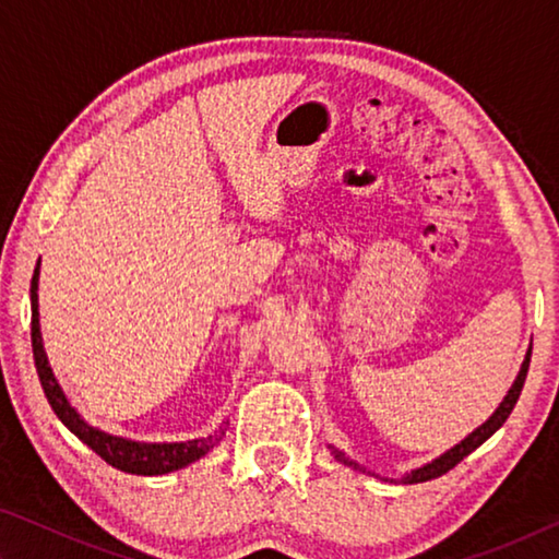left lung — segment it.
Returning <instances> with one entry per match:
<instances>
[{"instance_id":"8db88e82","label":"left lung","mask_w":559,"mask_h":559,"mask_svg":"<svg viewBox=\"0 0 559 559\" xmlns=\"http://www.w3.org/2000/svg\"><path fill=\"white\" fill-rule=\"evenodd\" d=\"M530 355H533V347H530V353H527V357H525V362H523V367H520V374H518L515 384L510 386L508 396H506L503 402H500V406L496 409V414L490 416V419L484 424V427H478L476 431L471 433V437H466V439H463L461 443H456V447H453L451 451L443 453V456H439L437 461H431V463H427V466H421V468L412 471L409 476L402 478V484H424V480H431V478H439V476H443V473H449L453 466H456V463H461L463 459H466L471 451H476V449L480 447V443H484L486 439L493 437V433H496L500 427H503L506 419L510 416V412H513V406H515V402H518L520 392H523V384H525V377H527V367H530ZM333 453H335V459H337V461H343V463H345V466L359 468L357 463H355V461H349L343 451H335V449H333ZM359 471H362V468H359Z\"/></svg>"}]
</instances>
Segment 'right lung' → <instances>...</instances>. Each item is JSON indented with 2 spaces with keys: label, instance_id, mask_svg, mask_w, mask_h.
Instances as JSON below:
<instances>
[{
  "label": "right lung",
  "instance_id": "obj_1",
  "mask_svg": "<svg viewBox=\"0 0 559 559\" xmlns=\"http://www.w3.org/2000/svg\"><path fill=\"white\" fill-rule=\"evenodd\" d=\"M36 288H39V266L34 269L32 276V349H34V362L36 372H39V380L44 386L46 400H49L51 409L56 416L69 427L75 437H79L86 447H91L98 456L126 473H138V476H163V473L185 468L187 463L202 459L206 451L216 447V437L206 439H194L185 443H140V441H128L120 437H110L106 431H98L88 427L86 421L81 419L79 412L73 409L66 400L59 382L49 367V359H46L44 345H41V330H39V298H36Z\"/></svg>",
  "mask_w": 559,
  "mask_h": 559
}]
</instances>
